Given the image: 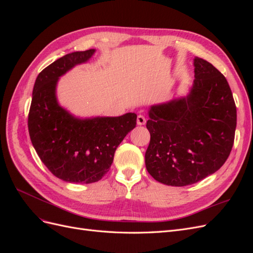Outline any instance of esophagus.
Listing matches in <instances>:
<instances>
[{"label":"esophagus","mask_w":253,"mask_h":253,"mask_svg":"<svg viewBox=\"0 0 253 253\" xmlns=\"http://www.w3.org/2000/svg\"><path fill=\"white\" fill-rule=\"evenodd\" d=\"M145 121H147V119H145L142 115H138V116H137V125L138 126L145 125Z\"/></svg>","instance_id":"34e87169"}]
</instances>
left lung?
Segmentation results:
<instances>
[{
  "label": "left lung",
  "mask_w": 253,
  "mask_h": 253,
  "mask_svg": "<svg viewBox=\"0 0 253 253\" xmlns=\"http://www.w3.org/2000/svg\"><path fill=\"white\" fill-rule=\"evenodd\" d=\"M187 97L152 105L145 167L153 178L183 187L216 172L234 142L236 106L230 86L208 61L195 57Z\"/></svg>",
  "instance_id": "left-lung-1"
}]
</instances>
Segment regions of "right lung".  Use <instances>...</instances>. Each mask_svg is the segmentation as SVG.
I'll use <instances>...</instances> for the list:
<instances>
[{"mask_svg": "<svg viewBox=\"0 0 253 253\" xmlns=\"http://www.w3.org/2000/svg\"><path fill=\"white\" fill-rule=\"evenodd\" d=\"M95 51L67 53L45 67L34 85L28 114L30 140L47 169L67 182L100 180L109 172L118 145L136 126L135 113L83 119L58 103L59 78L74 66L87 62Z\"/></svg>", "mask_w": 253, "mask_h": 253, "instance_id": "obj_1", "label": "right lung"}]
</instances>
